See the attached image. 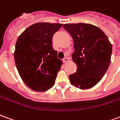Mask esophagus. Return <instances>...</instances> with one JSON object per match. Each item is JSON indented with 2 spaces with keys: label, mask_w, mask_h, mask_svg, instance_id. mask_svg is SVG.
<instances>
[{
  "label": "esophagus",
  "mask_w": 120,
  "mask_h": 120,
  "mask_svg": "<svg viewBox=\"0 0 120 120\" xmlns=\"http://www.w3.org/2000/svg\"><path fill=\"white\" fill-rule=\"evenodd\" d=\"M68 61H70V58H69V57H65V58H64L63 59V62L64 63H68Z\"/></svg>",
  "instance_id": "1"
}]
</instances>
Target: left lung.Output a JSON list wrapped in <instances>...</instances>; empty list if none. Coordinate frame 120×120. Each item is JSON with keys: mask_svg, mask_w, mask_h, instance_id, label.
Listing matches in <instances>:
<instances>
[{"mask_svg": "<svg viewBox=\"0 0 120 120\" xmlns=\"http://www.w3.org/2000/svg\"><path fill=\"white\" fill-rule=\"evenodd\" d=\"M63 28L73 40L72 59L77 71L69 76L76 88L84 90L99 82L109 68L112 45L100 29L89 23H66Z\"/></svg>", "mask_w": 120, "mask_h": 120, "instance_id": "1", "label": "left lung"}]
</instances>
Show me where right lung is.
<instances>
[{
	"instance_id": "obj_1",
	"label": "right lung",
	"mask_w": 120,
	"mask_h": 120,
	"mask_svg": "<svg viewBox=\"0 0 120 120\" xmlns=\"http://www.w3.org/2000/svg\"><path fill=\"white\" fill-rule=\"evenodd\" d=\"M62 23H34L18 37L14 57L19 75L24 83L36 91L53 87L63 62L57 57L52 38Z\"/></svg>"
}]
</instances>
